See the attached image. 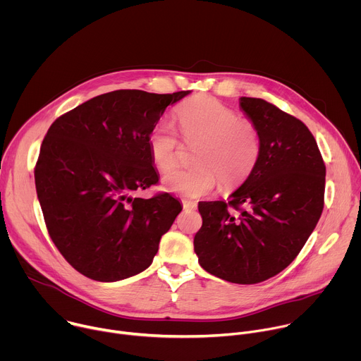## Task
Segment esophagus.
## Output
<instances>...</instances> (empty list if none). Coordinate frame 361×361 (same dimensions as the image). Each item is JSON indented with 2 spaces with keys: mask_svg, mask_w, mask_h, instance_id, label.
<instances>
[{
  "mask_svg": "<svg viewBox=\"0 0 361 361\" xmlns=\"http://www.w3.org/2000/svg\"><path fill=\"white\" fill-rule=\"evenodd\" d=\"M183 209L184 210H195L197 209V204L191 202V201H183Z\"/></svg>",
  "mask_w": 361,
  "mask_h": 361,
  "instance_id": "1",
  "label": "esophagus"
}]
</instances>
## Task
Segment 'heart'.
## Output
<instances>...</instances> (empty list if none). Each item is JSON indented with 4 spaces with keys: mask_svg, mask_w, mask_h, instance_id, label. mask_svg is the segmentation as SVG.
<instances>
[{
    "mask_svg": "<svg viewBox=\"0 0 361 361\" xmlns=\"http://www.w3.org/2000/svg\"><path fill=\"white\" fill-rule=\"evenodd\" d=\"M184 140L201 144L197 166L177 169L163 178L167 191L185 198L209 194L220 180L223 187L243 183L259 163L262 138L257 126L212 97H195L176 111ZM151 160L160 171L171 170L178 160L180 141L167 121L154 126L148 135Z\"/></svg>",
    "mask_w": 361,
    "mask_h": 361,
    "instance_id": "b5f03b06",
    "label": "heart"
}]
</instances>
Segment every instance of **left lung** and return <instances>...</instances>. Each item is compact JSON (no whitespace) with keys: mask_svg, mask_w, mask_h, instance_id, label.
<instances>
[{"mask_svg":"<svg viewBox=\"0 0 361 361\" xmlns=\"http://www.w3.org/2000/svg\"><path fill=\"white\" fill-rule=\"evenodd\" d=\"M240 107L260 131V159L228 202L198 204L202 226L194 251L210 274L255 284L283 271L316 228L326 166L298 118L262 98L241 97Z\"/></svg>","mask_w":361,"mask_h":361,"instance_id":"obj_1","label":"left lung"}]
</instances>
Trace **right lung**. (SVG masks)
Masks as SVG:
<instances>
[{"label":"right lung","instance_id":"add662e5","mask_svg":"<svg viewBox=\"0 0 361 361\" xmlns=\"http://www.w3.org/2000/svg\"><path fill=\"white\" fill-rule=\"evenodd\" d=\"M190 91L117 90L97 95L51 124L35 166V188L51 240L95 281L144 271L181 204L169 192L133 197L157 184L148 135Z\"/></svg>","mask_w":361,"mask_h":361}]
</instances>
